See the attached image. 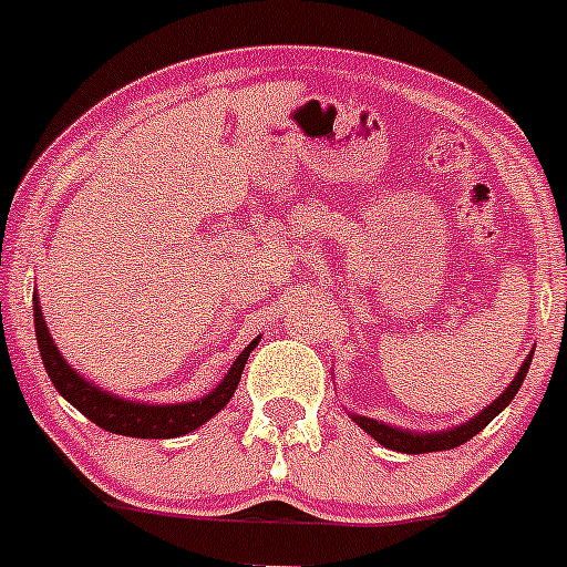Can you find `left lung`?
Masks as SVG:
<instances>
[{
	"label": "left lung",
	"mask_w": 567,
	"mask_h": 567,
	"mask_svg": "<svg viewBox=\"0 0 567 567\" xmlns=\"http://www.w3.org/2000/svg\"><path fill=\"white\" fill-rule=\"evenodd\" d=\"M529 362H532V351L527 353V359L522 362V368H518L516 379H513L511 384L505 386V392H502L499 398L494 400V403L485 405V409L480 411V414H474L472 420L461 422V425H455V427H447V431H431V433H427V431H409V427L386 425V422L370 420V416H362V414H351V411H348V416H351V420L357 422V425L362 427L364 433H370L375 442L394 450V453L420 455V453H439V450L461 447L463 442H468L472 436H477V433L483 431V427L488 425V422L494 420L496 414H502V411L511 405V400L516 398L518 390H522L524 375H527V370H529Z\"/></svg>",
	"instance_id": "left-lung-1"
}]
</instances>
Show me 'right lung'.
<instances>
[{"instance_id":"right-lung-1","label":"right lung","mask_w":567,"mask_h":567,"mask_svg":"<svg viewBox=\"0 0 567 567\" xmlns=\"http://www.w3.org/2000/svg\"><path fill=\"white\" fill-rule=\"evenodd\" d=\"M32 310H35V337L40 348V359H43V368L49 373L54 390L73 405V409L82 411L87 420H93L95 425L104 427L109 433H120V436H134V439H175L186 436V433L197 431L199 425L210 420L214 414H219L227 403H230L233 392H236L238 381H241L244 364H247L249 353L255 351V346L260 342L251 340L238 359L233 362V368L227 370L225 379L214 386L208 394L197 400H186V403H142V400H128L120 398V394L101 390L99 384L84 379L73 364H68L62 359V353L56 351L54 337L49 334V326H45L43 310H40L38 290L32 296Z\"/></svg>"}]
</instances>
